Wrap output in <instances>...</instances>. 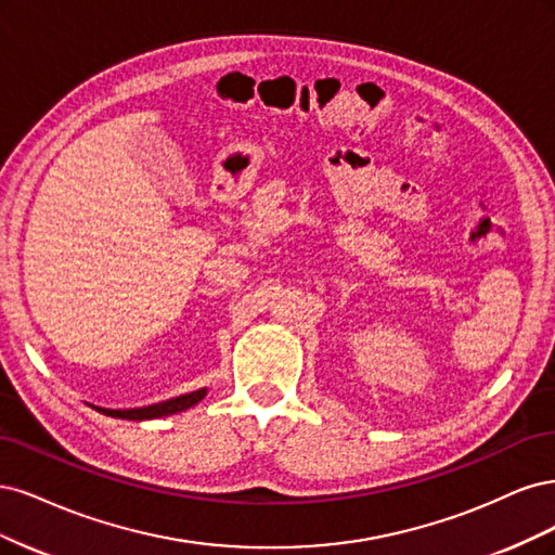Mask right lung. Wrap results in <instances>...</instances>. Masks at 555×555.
<instances>
[{
  "instance_id": "obj_1",
  "label": "right lung",
  "mask_w": 555,
  "mask_h": 555,
  "mask_svg": "<svg viewBox=\"0 0 555 555\" xmlns=\"http://www.w3.org/2000/svg\"><path fill=\"white\" fill-rule=\"evenodd\" d=\"M207 395V389H198V391H191V395L184 397H177L164 403H154L147 408H133V410H108V408H96L99 413L103 415H111V417H119V420H154V417H166V415H175V413H182V410L195 405L198 401H203Z\"/></svg>"
}]
</instances>
